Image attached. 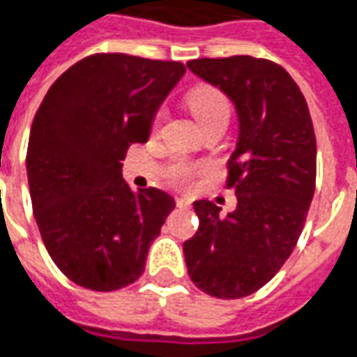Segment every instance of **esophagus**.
<instances>
[{"instance_id":"1","label":"esophagus","mask_w":357,"mask_h":357,"mask_svg":"<svg viewBox=\"0 0 357 357\" xmlns=\"http://www.w3.org/2000/svg\"><path fill=\"white\" fill-rule=\"evenodd\" d=\"M176 206L186 210V208H190V200L188 198H176Z\"/></svg>"}]
</instances>
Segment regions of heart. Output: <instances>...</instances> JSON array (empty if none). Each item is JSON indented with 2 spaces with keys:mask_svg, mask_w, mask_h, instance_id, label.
<instances>
[{
  "mask_svg": "<svg viewBox=\"0 0 357 357\" xmlns=\"http://www.w3.org/2000/svg\"><path fill=\"white\" fill-rule=\"evenodd\" d=\"M186 105L192 110V114L196 116V120L206 126L208 122H213V120H227L231 114V102L227 99V95L223 93L218 87L213 85H198L194 87L188 95H186ZM165 118V108H159L157 114L153 118V128L161 126ZM200 171H204V165L192 163V161H174L169 171H167V176L173 184H186L194 174H198Z\"/></svg>",
  "mask_w": 357,
  "mask_h": 357,
  "instance_id": "1",
  "label": "heart"
}]
</instances>
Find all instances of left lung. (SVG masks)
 Listing matches in <instances>:
<instances>
[{"mask_svg":"<svg viewBox=\"0 0 357 357\" xmlns=\"http://www.w3.org/2000/svg\"><path fill=\"white\" fill-rule=\"evenodd\" d=\"M186 66L237 108L239 142L227 165L237 208L221 218L210 200L184 241L188 276L204 294L239 299L284 266L303 231L317 181V139L305 97L276 61L252 56L198 58Z\"/></svg>","mask_w":357,"mask_h":357,"instance_id":"8db88e82","label":"left lung"}]
</instances>
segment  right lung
<instances>
[{"label": "right lung", "mask_w": 357, "mask_h": 357, "mask_svg": "<svg viewBox=\"0 0 357 357\" xmlns=\"http://www.w3.org/2000/svg\"><path fill=\"white\" fill-rule=\"evenodd\" d=\"M184 63L100 52L54 81L36 110L26 176L40 237L77 286L116 291L144 274L149 245L174 200L159 188L132 192L122 161L144 144Z\"/></svg>", "instance_id": "right-lung-1"}]
</instances>
